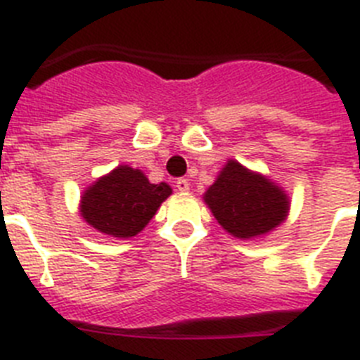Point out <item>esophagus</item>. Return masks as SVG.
<instances>
[{"instance_id":"obj_1","label":"esophagus","mask_w":360,"mask_h":360,"mask_svg":"<svg viewBox=\"0 0 360 360\" xmlns=\"http://www.w3.org/2000/svg\"><path fill=\"white\" fill-rule=\"evenodd\" d=\"M189 186L191 184L187 182L186 178H178L176 180V189L180 191V193H187V191H189Z\"/></svg>"}]
</instances>
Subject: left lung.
Listing matches in <instances>:
<instances>
[{
  "label": "left lung",
  "instance_id": "obj_1",
  "mask_svg": "<svg viewBox=\"0 0 360 360\" xmlns=\"http://www.w3.org/2000/svg\"><path fill=\"white\" fill-rule=\"evenodd\" d=\"M212 216L238 240H254L274 231L287 219L290 198L269 176L227 160L214 184L203 193Z\"/></svg>",
  "mask_w": 360,
  "mask_h": 360
}]
</instances>
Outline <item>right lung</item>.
<instances>
[{
	"instance_id": "1",
	"label": "right lung",
	"mask_w": 360,
	"mask_h": 360,
	"mask_svg": "<svg viewBox=\"0 0 360 360\" xmlns=\"http://www.w3.org/2000/svg\"><path fill=\"white\" fill-rule=\"evenodd\" d=\"M171 193V186L151 184L141 169L117 165L86 187L79 212L95 231L126 240L144 231Z\"/></svg>"
}]
</instances>
